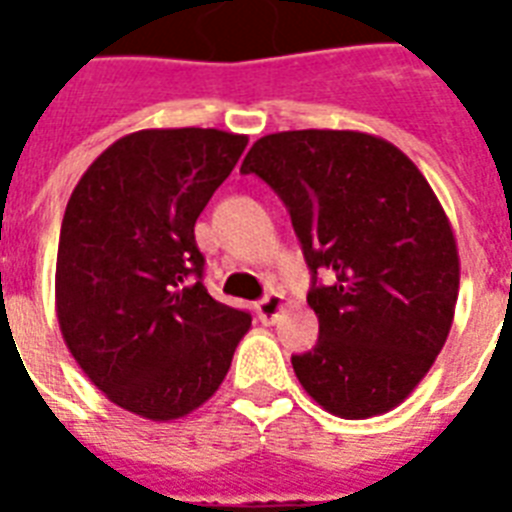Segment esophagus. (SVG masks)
Returning <instances> with one entry per match:
<instances>
[{
	"mask_svg": "<svg viewBox=\"0 0 512 512\" xmlns=\"http://www.w3.org/2000/svg\"><path fill=\"white\" fill-rule=\"evenodd\" d=\"M255 311L263 324H273V321L279 319V313L284 311V297L276 295V292H273V295H265L263 300H257L255 303Z\"/></svg>",
	"mask_w": 512,
	"mask_h": 512,
	"instance_id": "34e87169",
	"label": "esophagus"
}]
</instances>
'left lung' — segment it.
<instances>
[{
	"instance_id": "obj_1",
	"label": "left lung",
	"mask_w": 512,
	"mask_h": 512,
	"mask_svg": "<svg viewBox=\"0 0 512 512\" xmlns=\"http://www.w3.org/2000/svg\"><path fill=\"white\" fill-rule=\"evenodd\" d=\"M241 172L279 193L311 268L319 342L292 356L300 385L345 420L401 404L444 348L460 292L428 180L393 143L350 130L265 135Z\"/></svg>"
}]
</instances>
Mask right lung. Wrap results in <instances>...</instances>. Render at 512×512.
I'll return each instance as SVG.
<instances>
[{
    "label": "right lung",
    "mask_w": 512,
    "mask_h": 512,
    "mask_svg": "<svg viewBox=\"0 0 512 512\" xmlns=\"http://www.w3.org/2000/svg\"><path fill=\"white\" fill-rule=\"evenodd\" d=\"M244 148L247 135L223 130L132 132L68 199L55 265L60 332L84 374L146 420L199 409L252 324L209 295L193 236Z\"/></svg>",
    "instance_id": "1"
}]
</instances>
